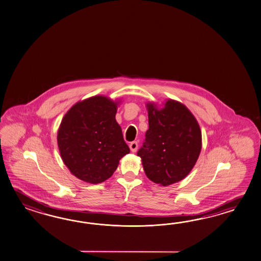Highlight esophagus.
Masks as SVG:
<instances>
[{
  "instance_id": "1",
  "label": "esophagus",
  "mask_w": 261,
  "mask_h": 261,
  "mask_svg": "<svg viewBox=\"0 0 261 261\" xmlns=\"http://www.w3.org/2000/svg\"><path fill=\"white\" fill-rule=\"evenodd\" d=\"M129 148H130V150L133 152H135L137 150V148H138V143L137 142H132L130 144H129Z\"/></svg>"
}]
</instances>
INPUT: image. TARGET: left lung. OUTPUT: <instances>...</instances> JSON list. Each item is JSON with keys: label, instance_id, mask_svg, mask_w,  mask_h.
Listing matches in <instances>:
<instances>
[{"label": "left lung", "instance_id": "8db88e82", "mask_svg": "<svg viewBox=\"0 0 261 261\" xmlns=\"http://www.w3.org/2000/svg\"><path fill=\"white\" fill-rule=\"evenodd\" d=\"M148 125L137 155L146 176L168 186L179 181L193 169L201 151L200 127L183 104L169 99L163 109L146 104Z\"/></svg>", "mask_w": 261, "mask_h": 261}]
</instances>
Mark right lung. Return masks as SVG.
Listing matches in <instances>:
<instances>
[{
    "mask_svg": "<svg viewBox=\"0 0 261 261\" xmlns=\"http://www.w3.org/2000/svg\"><path fill=\"white\" fill-rule=\"evenodd\" d=\"M117 103L102 96L75 104L63 117L57 143L74 176L92 184L108 179L129 148L115 120Z\"/></svg>",
    "mask_w": 261,
    "mask_h": 261,
    "instance_id": "1",
    "label": "right lung"
}]
</instances>
